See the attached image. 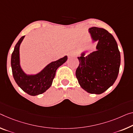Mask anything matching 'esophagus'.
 Returning <instances> with one entry per match:
<instances>
[{
	"mask_svg": "<svg viewBox=\"0 0 133 133\" xmlns=\"http://www.w3.org/2000/svg\"><path fill=\"white\" fill-rule=\"evenodd\" d=\"M77 56V53L72 52V53H69L68 55V58H71V57H75Z\"/></svg>",
	"mask_w": 133,
	"mask_h": 133,
	"instance_id": "esophagus-1",
	"label": "esophagus"
}]
</instances>
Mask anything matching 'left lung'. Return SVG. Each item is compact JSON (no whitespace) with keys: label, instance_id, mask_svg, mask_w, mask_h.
I'll return each mask as SVG.
<instances>
[{"label":"left lung","instance_id":"left-lung-1","mask_svg":"<svg viewBox=\"0 0 133 133\" xmlns=\"http://www.w3.org/2000/svg\"><path fill=\"white\" fill-rule=\"evenodd\" d=\"M89 32L96 50L78 57L75 75L81 87L91 94L100 95L112 86L119 73L121 56L113 36L104 28L91 27Z\"/></svg>","mask_w":133,"mask_h":133}]
</instances>
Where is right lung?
I'll return each mask as SVG.
<instances>
[{
    "label": "right lung",
    "mask_w": 133,
    "mask_h": 133,
    "mask_svg": "<svg viewBox=\"0 0 133 133\" xmlns=\"http://www.w3.org/2000/svg\"><path fill=\"white\" fill-rule=\"evenodd\" d=\"M25 36L18 40L11 56V67L14 78L18 86L31 96H37L49 89L55 78L56 71L59 67L66 62L67 56L53 61L47 65L39 72L36 74H27L20 65L19 48Z\"/></svg>",
    "instance_id": "obj_1"
}]
</instances>
